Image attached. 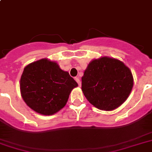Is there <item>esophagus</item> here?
Listing matches in <instances>:
<instances>
[{"label":"esophagus","mask_w":152,"mask_h":152,"mask_svg":"<svg viewBox=\"0 0 152 152\" xmlns=\"http://www.w3.org/2000/svg\"><path fill=\"white\" fill-rule=\"evenodd\" d=\"M75 80H76V82H77V83H78L79 86H81V83H80V79H79L78 77H77V78H76V79H75Z\"/></svg>","instance_id":"34e87169"}]
</instances>
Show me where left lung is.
Instances as JSON below:
<instances>
[{
	"label": "left lung",
	"instance_id": "1",
	"mask_svg": "<svg viewBox=\"0 0 152 152\" xmlns=\"http://www.w3.org/2000/svg\"><path fill=\"white\" fill-rule=\"evenodd\" d=\"M133 85L130 69L121 61L107 56L92 60L82 77V90L88 101L106 111L121 105Z\"/></svg>",
	"mask_w": 152,
	"mask_h": 152
}]
</instances>
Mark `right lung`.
<instances>
[{"instance_id": "right-lung-1", "label": "right lung", "mask_w": 152, "mask_h": 152, "mask_svg": "<svg viewBox=\"0 0 152 152\" xmlns=\"http://www.w3.org/2000/svg\"><path fill=\"white\" fill-rule=\"evenodd\" d=\"M77 83L56 62L47 58L31 62L24 69L20 90L24 101L42 115H52L65 107Z\"/></svg>"}]
</instances>
